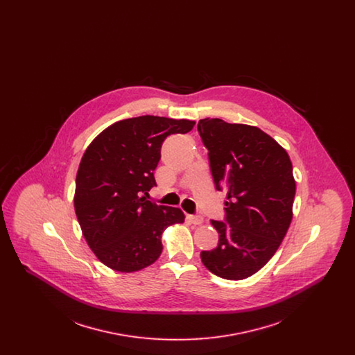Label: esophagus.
Segmentation results:
<instances>
[{
  "label": "esophagus",
  "instance_id": "34e87169",
  "mask_svg": "<svg viewBox=\"0 0 355 355\" xmlns=\"http://www.w3.org/2000/svg\"><path fill=\"white\" fill-rule=\"evenodd\" d=\"M187 218L193 225H201L203 222L202 216H198V214L197 216H189Z\"/></svg>",
  "mask_w": 355,
  "mask_h": 355
}]
</instances>
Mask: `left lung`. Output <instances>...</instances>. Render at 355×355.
Listing matches in <instances>:
<instances>
[{
    "label": "left lung",
    "mask_w": 355,
    "mask_h": 355,
    "mask_svg": "<svg viewBox=\"0 0 355 355\" xmlns=\"http://www.w3.org/2000/svg\"><path fill=\"white\" fill-rule=\"evenodd\" d=\"M217 190H225V222L211 220L218 246L201 252L203 265L225 279L261 270L286 236L295 181L286 150L261 129L220 119H200Z\"/></svg>",
    "instance_id": "1"
}]
</instances>
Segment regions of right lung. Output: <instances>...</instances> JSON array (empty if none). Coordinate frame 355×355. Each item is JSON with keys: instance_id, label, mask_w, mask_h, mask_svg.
<instances>
[{"instance_id": "obj_1", "label": "right lung", "mask_w": 355, "mask_h": 355, "mask_svg": "<svg viewBox=\"0 0 355 355\" xmlns=\"http://www.w3.org/2000/svg\"><path fill=\"white\" fill-rule=\"evenodd\" d=\"M194 121L141 116L105 129L86 149L76 178L74 209L97 258L113 270L132 272L162 253L161 236L185 220L171 206L146 196L157 186L154 170L170 135H185Z\"/></svg>"}]
</instances>
